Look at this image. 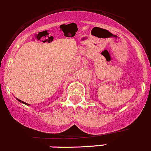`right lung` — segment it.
I'll return each instance as SVG.
<instances>
[{
  "label": "right lung",
  "instance_id": "right-lung-1",
  "mask_svg": "<svg viewBox=\"0 0 151 151\" xmlns=\"http://www.w3.org/2000/svg\"><path fill=\"white\" fill-rule=\"evenodd\" d=\"M16 100H17L18 101H19V102H21V103H23V104H25V105H27V106H29V105H30L29 104H28V103H26V102H23V101H21V100H20L19 99H18V98H16Z\"/></svg>",
  "mask_w": 151,
  "mask_h": 151
}]
</instances>
